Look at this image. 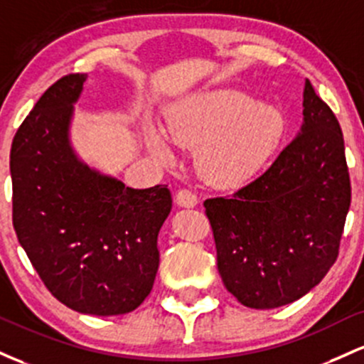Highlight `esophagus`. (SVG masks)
<instances>
[{
    "mask_svg": "<svg viewBox=\"0 0 364 364\" xmlns=\"http://www.w3.org/2000/svg\"><path fill=\"white\" fill-rule=\"evenodd\" d=\"M175 201H177L178 206L183 208H194L198 204V196H196L193 191L189 189H181L175 196Z\"/></svg>",
    "mask_w": 364,
    "mask_h": 364,
    "instance_id": "34e87169",
    "label": "esophagus"
}]
</instances>
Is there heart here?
<instances>
[{
  "instance_id": "b5f03b06",
  "label": "heart",
  "mask_w": 364,
  "mask_h": 364,
  "mask_svg": "<svg viewBox=\"0 0 364 364\" xmlns=\"http://www.w3.org/2000/svg\"><path fill=\"white\" fill-rule=\"evenodd\" d=\"M284 117L270 105L256 103L235 89L196 92L168 115V137L181 148L196 150L203 181L222 189L247 183L259 173L279 144ZM151 149L163 161L173 160L168 142L149 130Z\"/></svg>"
}]
</instances>
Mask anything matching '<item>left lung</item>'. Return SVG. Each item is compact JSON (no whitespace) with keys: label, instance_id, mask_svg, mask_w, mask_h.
I'll list each match as a JSON object with an SVG mask.
<instances>
[{"label":"left lung","instance_id":"obj_1","mask_svg":"<svg viewBox=\"0 0 364 364\" xmlns=\"http://www.w3.org/2000/svg\"><path fill=\"white\" fill-rule=\"evenodd\" d=\"M303 125L256 181L204 201L223 285L240 304L273 309L320 284L336 263L350 206L344 136L306 80Z\"/></svg>","mask_w":364,"mask_h":364}]
</instances>
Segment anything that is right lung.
Returning a JSON list of instances; mask_svg holds the SVG:
<instances>
[{
    "instance_id": "right-lung-1",
    "label": "right lung",
    "mask_w": 364,
    "mask_h": 364,
    "mask_svg": "<svg viewBox=\"0 0 364 364\" xmlns=\"http://www.w3.org/2000/svg\"><path fill=\"white\" fill-rule=\"evenodd\" d=\"M85 77L68 73L50 85L15 134L14 228L60 303L113 316L134 311L153 289L171 194L166 186L130 189L75 156L68 127Z\"/></svg>"
}]
</instances>
